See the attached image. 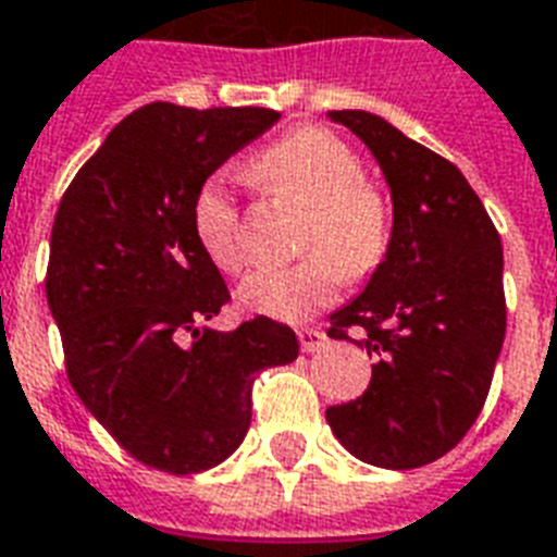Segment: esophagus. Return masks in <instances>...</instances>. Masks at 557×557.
Returning <instances> with one entry per match:
<instances>
[{
    "instance_id": "1",
    "label": "esophagus",
    "mask_w": 557,
    "mask_h": 557,
    "mask_svg": "<svg viewBox=\"0 0 557 557\" xmlns=\"http://www.w3.org/2000/svg\"><path fill=\"white\" fill-rule=\"evenodd\" d=\"M299 343H301V351L317 355V351H322V348L327 346V334L325 331H319V327H301Z\"/></svg>"
}]
</instances>
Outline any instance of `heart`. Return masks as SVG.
Wrapping results in <instances>:
<instances>
[{
	"label": "heart",
	"mask_w": 557,
	"mask_h": 557,
	"mask_svg": "<svg viewBox=\"0 0 557 557\" xmlns=\"http://www.w3.org/2000/svg\"><path fill=\"white\" fill-rule=\"evenodd\" d=\"M252 174L313 211L299 264L256 270L240 284V305L261 317L299 322L339 290L343 275L357 282L381 264L389 247V211L366 185L363 162L334 133L305 127L252 162ZM194 230L206 256L226 273L244 267L240 211L226 188L202 185L194 202Z\"/></svg>",
	"instance_id": "1"
}]
</instances>
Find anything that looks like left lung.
<instances>
[{"label": "left lung", "mask_w": 557, "mask_h": 557, "mask_svg": "<svg viewBox=\"0 0 557 557\" xmlns=\"http://www.w3.org/2000/svg\"><path fill=\"white\" fill-rule=\"evenodd\" d=\"M327 119L381 165L392 232L363 293L331 313L327 331L377 357L372 383L325 418L360 462L409 471L456 447L488 398L506 337L503 247L454 162L366 110Z\"/></svg>", "instance_id": "obj_1"}]
</instances>
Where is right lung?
Returning <instances> with one entry per match:
<instances>
[{
    "instance_id": "right-lung-1",
    "label": "right lung",
    "mask_w": 557,
    "mask_h": 557,
    "mask_svg": "<svg viewBox=\"0 0 557 557\" xmlns=\"http://www.w3.org/2000/svg\"><path fill=\"white\" fill-rule=\"evenodd\" d=\"M282 115L264 107L148 103L95 150L51 226L46 299L72 389L148 468L200 473L252 421V377L293 363L290 327L256 317L202 325L230 301L194 230L202 185Z\"/></svg>"
}]
</instances>
